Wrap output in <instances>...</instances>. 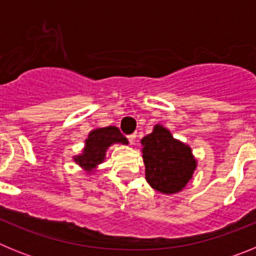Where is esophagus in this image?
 Wrapping results in <instances>:
<instances>
[{"instance_id": "obj_1", "label": "esophagus", "mask_w": 256, "mask_h": 256, "mask_svg": "<svg viewBox=\"0 0 256 256\" xmlns=\"http://www.w3.org/2000/svg\"><path fill=\"white\" fill-rule=\"evenodd\" d=\"M136 137H137V133H132V134L126 136V138H128V141H130V144H133V142H134Z\"/></svg>"}]
</instances>
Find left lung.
Wrapping results in <instances>:
<instances>
[{
    "label": "left lung",
    "instance_id": "obj_1",
    "mask_svg": "<svg viewBox=\"0 0 256 256\" xmlns=\"http://www.w3.org/2000/svg\"><path fill=\"white\" fill-rule=\"evenodd\" d=\"M141 142L148 184L162 194L180 191L196 169L191 148L174 140L170 132L162 126H154V132Z\"/></svg>",
    "mask_w": 256,
    "mask_h": 256
}]
</instances>
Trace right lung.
<instances>
[{"label":"right lung","mask_w":256,"mask_h":256,"mask_svg":"<svg viewBox=\"0 0 256 256\" xmlns=\"http://www.w3.org/2000/svg\"><path fill=\"white\" fill-rule=\"evenodd\" d=\"M114 142L128 144L126 137L116 126H106V128L92 130L86 141V148L83 150V154L74 160L86 169L94 168L97 164L102 162V160L105 159L106 148Z\"/></svg>","instance_id":"obj_1"}]
</instances>
